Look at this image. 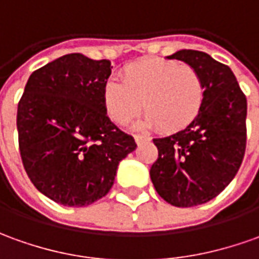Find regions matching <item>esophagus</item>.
I'll list each match as a JSON object with an SVG mask.
<instances>
[{"label":"esophagus","mask_w":259,"mask_h":259,"mask_svg":"<svg viewBox=\"0 0 259 259\" xmlns=\"http://www.w3.org/2000/svg\"><path fill=\"white\" fill-rule=\"evenodd\" d=\"M135 140H136L137 144H142L146 143V142H150V137L143 136V135H137V136H135Z\"/></svg>","instance_id":"34e87169"}]
</instances>
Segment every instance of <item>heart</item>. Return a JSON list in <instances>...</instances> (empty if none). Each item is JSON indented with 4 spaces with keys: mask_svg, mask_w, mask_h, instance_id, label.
Here are the masks:
<instances>
[{
    "mask_svg": "<svg viewBox=\"0 0 259 259\" xmlns=\"http://www.w3.org/2000/svg\"><path fill=\"white\" fill-rule=\"evenodd\" d=\"M122 79H107L103 86L106 112L119 124L129 123L144 107L146 124L174 133L189 127L203 109V80L189 65L149 58L126 66Z\"/></svg>",
    "mask_w": 259,
    "mask_h": 259,
    "instance_id": "heart-1",
    "label": "heart"
}]
</instances>
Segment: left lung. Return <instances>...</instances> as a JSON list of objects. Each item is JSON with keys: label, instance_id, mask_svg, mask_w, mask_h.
Returning <instances> with one entry per match:
<instances>
[{"label": "left lung", "instance_id": "obj_1", "mask_svg": "<svg viewBox=\"0 0 259 259\" xmlns=\"http://www.w3.org/2000/svg\"><path fill=\"white\" fill-rule=\"evenodd\" d=\"M168 59L194 68L204 86L203 109L189 127L153 139L159 157L150 179L159 196L176 207L217 197L240 168L247 144V98L233 70L208 54L181 49Z\"/></svg>", "mask_w": 259, "mask_h": 259}]
</instances>
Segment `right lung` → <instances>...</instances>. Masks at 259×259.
I'll use <instances>...</instances> for the list:
<instances>
[{"instance_id":"add662e5","label":"right lung","mask_w":259,"mask_h":259,"mask_svg":"<svg viewBox=\"0 0 259 259\" xmlns=\"http://www.w3.org/2000/svg\"><path fill=\"white\" fill-rule=\"evenodd\" d=\"M110 61L69 54L32 72L18 103L22 164L55 203L89 205L109 193L135 139L107 117L103 86Z\"/></svg>"}]
</instances>
